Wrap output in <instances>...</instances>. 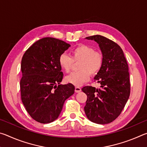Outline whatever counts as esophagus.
Wrapping results in <instances>:
<instances>
[{
    "label": "esophagus",
    "mask_w": 147,
    "mask_h": 147,
    "mask_svg": "<svg viewBox=\"0 0 147 147\" xmlns=\"http://www.w3.org/2000/svg\"><path fill=\"white\" fill-rule=\"evenodd\" d=\"M82 91V89L80 88H79V87H75V92L76 93H79V92H80Z\"/></svg>",
    "instance_id": "obj_1"
}]
</instances>
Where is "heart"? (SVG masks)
I'll use <instances>...</instances> for the list:
<instances>
[{"label": "heart", "instance_id": "1", "mask_svg": "<svg viewBox=\"0 0 147 147\" xmlns=\"http://www.w3.org/2000/svg\"><path fill=\"white\" fill-rule=\"evenodd\" d=\"M71 58L66 54L59 57V64L66 73H69L73 67V61L79 62L78 72L73 73L66 76L65 81L76 86H81L89 80V74L94 76L97 74L103 65V55L95 51L93 47L80 45L71 51Z\"/></svg>", "mask_w": 147, "mask_h": 147}]
</instances>
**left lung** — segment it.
<instances>
[{
  "label": "left lung",
  "instance_id": "obj_1",
  "mask_svg": "<svg viewBox=\"0 0 147 147\" xmlns=\"http://www.w3.org/2000/svg\"><path fill=\"white\" fill-rule=\"evenodd\" d=\"M98 44L103 55V65L94 80L100 88L85 86L82 89L88 96L84 111L93 123L105 124L120 115L130 94L128 66L123 50L105 37L95 35L86 38Z\"/></svg>",
  "mask_w": 147,
  "mask_h": 147
}]
</instances>
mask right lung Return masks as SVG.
<instances>
[{"label":"right lung","mask_w":147,"mask_h":147,"mask_svg":"<svg viewBox=\"0 0 147 147\" xmlns=\"http://www.w3.org/2000/svg\"><path fill=\"white\" fill-rule=\"evenodd\" d=\"M70 47L59 39L44 38L35 42L22 58L21 100L27 112L39 123L58 119L65 101L74 93L72 84H59L63 74L59 57Z\"/></svg>","instance_id":"add662e5"}]
</instances>
